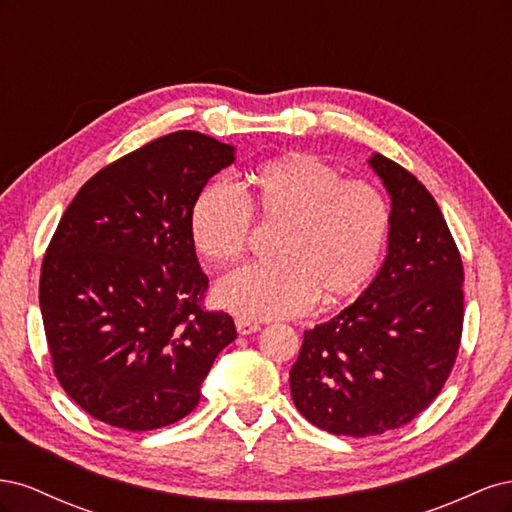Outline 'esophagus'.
Segmentation results:
<instances>
[{
  "label": "esophagus",
  "mask_w": 512,
  "mask_h": 512,
  "mask_svg": "<svg viewBox=\"0 0 512 512\" xmlns=\"http://www.w3.org/2000/svg\"><path fill=\"white\" fill-rule=\"evenodd\" d=\"M235 324H237L239 335H252V333L260 331V324L254 320H247V318H237Z\"/></svg>",
  "instance_id": "34e87169"
}]
</instances>
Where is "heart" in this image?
Masks as SVG:
<instances>
[{"label": "heart", "mask_w": 512, "mask_h": 512, "mask_svg": "<svg viewBox=\"0 0 512 512\" xmlns=\"http://www.w3.org/2000/svg\"><path fill=\"white\" fill-rule=\"evenodd\" d=\"M254 213L280 228L275 262L228 271L213 288L220 307L254 320L301 316L316 301L327 309L352 301L374 277L391 226L374 185L292 153L252 170L245 192L224 179L200 190L190 213L196 250L220 265L241 258Z\"/></svg>", "instance_id": "1"}]
</instances>
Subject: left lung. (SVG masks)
I'll return each instance as SVG.
<instances>
[{
    "label": "left lung",
    "mask_w": 512,
    "mask_h": 512,
    "mask_svg": "<svg viewBox=\"0 0 512 512\" xmlns=\"http://www.w3.org/2000/svg\"><path fill=\"white\" fill-rule=\"evenodd\" d=\"M391 194L389 254L367 290L305 331L290 395L309 423L335 436H380L421 414L442 391L463 331V265L425 185L374 153Z\"/></svg>",
    "instance_id": "left-lung-1"
}]
</instances>
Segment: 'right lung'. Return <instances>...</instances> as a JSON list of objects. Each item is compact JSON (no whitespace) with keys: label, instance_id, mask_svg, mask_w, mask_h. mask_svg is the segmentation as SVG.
<instances>
[{"label":"right lung","instance_id":"add662e5","mask_svg":"<svg viewBox=\"0 0 512 512\" xmlns=\"http://www.w3.org/2000/svg\"><path fill=\"white\" fill-rule=\"evenodd\" d=\"M235 147L181 130L91 177L61 215L40 271L55 378L98 421L151 431L188 416L235 322L205 307L190 213Z\"/></svg>","mask_w":512,"mask_h":512}]
</instances>
